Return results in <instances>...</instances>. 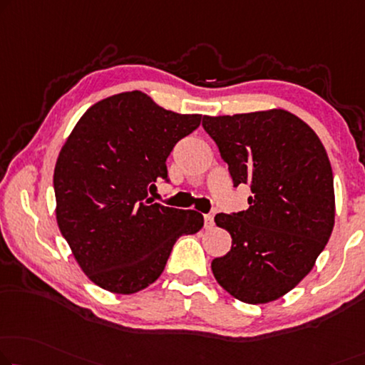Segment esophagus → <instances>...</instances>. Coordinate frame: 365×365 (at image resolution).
<instances>
[{
    "instance_id": "1",
    "label": "esophagus",
    "mask_w": 365,
    "mask_h": 365,
    "mask_svg": "<svg viewBox=\"0 0 365 365\" xmlns=\"http://www.w3.org/2000/svg\"><path fill=\"white\" fill-rule=\"evenodd\" d=\"M215 225V217L213 215H205V227L206 230H210V227H213Z\"/></svg>"
}]
</instances>
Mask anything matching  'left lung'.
I'll return each instance as SVG.
<instances>
[{"mask_svg": "<svg viewBox=\"0 0 365 365\" xmlns=\"http://www.w3.org/2000/svg\"><path fill=\"white\" fill-rule=\"evenodd\" d=\"M249 208L215 216L232 237L211 262L215 279L244 303L284 297L309 274L334 226L333 170L317 133L285 110L203 116Z\"/></svg>", "mask_w": 365, "mask_h": 365, "instance_id": "obj_1", "label": "left lung"}]
</instances>
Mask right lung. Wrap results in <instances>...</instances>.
<instances>
[{"mask_svg": "<svg viewBox=\"0 0 365 365\" xmlns=\"http://www.w3.org/2000/svg\"><path fill=\"white\" fill-rule=\"evenodd\" d=\"M201 114L164 110L143 91L95 103L62 145L53 170L56 217L85 275L118 295L159 279L173 244L203 227V215L152 203L178 140Z\"/></svg>", "mask_w": 365, "mask_h": 365, "instance_id": "right-lung-1", "label": "right lung"}]
</instances>
